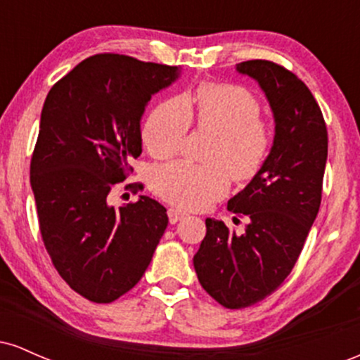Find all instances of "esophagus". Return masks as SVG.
Returning a JSON list of instances; mask_svg holds the SVG:
<instances>
[{
    "instance_id": "esophagus-1",
    "label": "esophagus",
    "mask_w": 360,
    "mask_h": 360,
    "mask_svg": "<svg viewBox=\"0 0 360 360\" xmlns=\"http://www.w3.org/2000/svg\"><path fill=\"white\" fill-rule=\"evenodd\" d=\"M167 214H169V221L171 223H177L179 220H183L184 217H188V213L183 212V210H179V208H169Z\"/></svg>"
}]
</instances>
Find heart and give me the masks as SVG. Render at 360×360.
<instances>
[{
    "label": "heart",
    "mask_w": 360,
    "mask_h": 360,
    "mask_svg": "<svg viewBox=\"0 0 360 360\" xmlns=\"http://www.w3.org/2000/svg\"><path fill=\"white\" fill-rule=\"evenodd\" d=\"M191 120L200 130L214 134L206 160H176L155 167L150 188L181 208H205L229 189V176L237 183L254 179L271 148V130L260 120L254 94L233 84H203L193 98H171L148 115L142 140L148 154L169 159L183 147Z\"/></svg>",
    "instance_id": "b5f03b06"
}]
</instances>
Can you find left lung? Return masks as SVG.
Returning a JSON list of instances; mask_svg holds the SVG:
<instances>
[{
  "instance_id": "left-lung-1",
  "label": "left lung",
  "mask_w": 360,
  "mask_h": 360,
  "mask_svg": "<svg viewBox=\"0 0 360 360\" xmlns=\"http://www.w3.org/2000/svg\"><path fill=\"white\" fill-rule=\"evenodd\" d=\"M237 72L257 81L274 117V142L257 176L229 200L245 214L237 235L206 218L193 264L201 286L221 307L247 308L274 292L295 267L321 203L328 135L311 91L271 60H247Z\"/></svg>"
}]
</instances>
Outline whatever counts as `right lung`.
Here are the masks:
<instances>
[{"label":"right lung","instance_id":"obj_1","mask_svg":"<svg viewBox=\"0 0 360 360\" xmlns=\"http://www.w3.org/2000/svg\"><path fill=\"white\" fill-rule=\"evenodd\" d=\"M176 65L98 53L49 91L30 164L40 233L60 278L94 303L142 279L164 235L166 208L148 196L115 208L108 194L142 154L140 120Z\"/></svg>","mask_w":360,"mask_h":360}]
</instances>
